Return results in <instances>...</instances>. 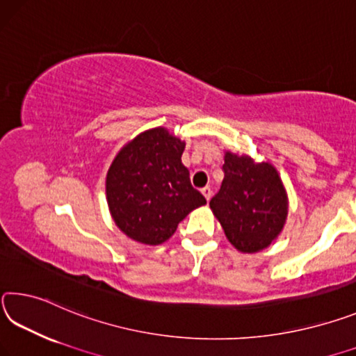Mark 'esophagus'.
I'll return each instance as SVG.
<instances>
[{
	"instance_id": "obj_1",
	"label": "esophagus",
	"mask_w": 356,
	"mask_h": 356,
	"mask_svg": "<svg viewBox=\"0 0 356 356\" xmlns=\"http://www.w3.org/2000/svg\"><path fill=\"white\" fill-rule=\"evenodd\" d=\"M202 194L207 200H209V199H211V195H213V191H211V188H208V186H207V188L202 189Z\"/></svg>"
}]
</instances>
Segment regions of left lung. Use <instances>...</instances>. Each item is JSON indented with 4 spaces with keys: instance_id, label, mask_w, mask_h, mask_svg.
I'll list each match as a JSON object with an SVG mask.
<instances>
[{
    "instance_id": "obj_1",
    "label": "left lung",
    "mask_w": 356,
    "mask_h": 356,
    "mask_svg": "<svg viewBox=\"0 0 356 356\" xmlns=\"http://www.w3.org/2000/svg\"><path fill=\"white\" fill-rule=\"evenodd\" d=\"M224 181L209 202L233 246L241 252H259L276 240L287 219V192L270 162L227 151Z\"/></svg>"
}]
</instances>
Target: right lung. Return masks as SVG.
Instances as JSON below:
<instances>
[{"label":"right lung","instance_id":"right-lung-1","mask_svg":"<svg viewBox=\"0 0 356 356\" xmlns=\"http://www.w3.org/2000/svg\"><path fill=\"white\" fill-rule=\"evenodd\" d=\"M184 147L165 127H154L124 145L110 165L106 181L110 214L134 241L162 244L192 209L207 203L192 188L181 162Z\"/></svg>","mask_w":356,"mask_h":356}]
</instances>
